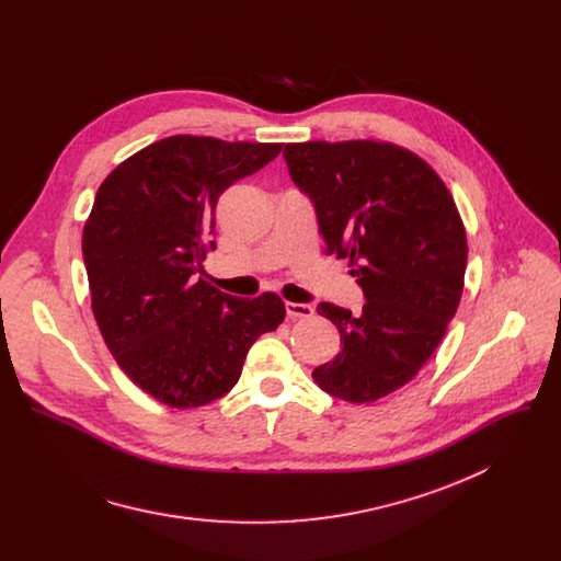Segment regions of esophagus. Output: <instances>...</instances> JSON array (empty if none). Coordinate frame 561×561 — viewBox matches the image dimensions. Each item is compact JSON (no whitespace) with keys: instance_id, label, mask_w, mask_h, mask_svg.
<instances>
[{"instance_id":"1","label":"esophagus","mask_w":561,"mask_h":561,"mask_svg":"<svg viewBox=\"0 0 561 561\" xmlns=\"http://www.w3.org/2000/svg\"><path fill=\"white\" fill-rule=\"evenodd\" d=\"M286 314L290 319H306V317H312L314 314V308L310 304H295V301H288L286 304Z\"/></svg>"}]
</instances>
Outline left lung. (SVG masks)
Wrapping results in <instances>:
<instances>
[{"instance_id": "1", "label": "left lung", "mask_w": 561, "mask_h": 561, "mask_svg": "<svg viewBox=\"0 0 561 561\" xmlns=\"http://www.w3.org/2000/svg\"><path fill=\"white\" fill-rule=\"evenodd\" d=\"M284 157L314 204L327 255L348 260L366 297L357 314L317 306L342 353L312 379L344 402H375L407 386L444 340L463 290V221L442 178L397 144L299 141Z\"/></svg>"}]
</instances>
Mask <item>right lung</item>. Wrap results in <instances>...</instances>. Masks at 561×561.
I'll return each instance as SVG.
<instances>
[{"label": "right lung", "mask_w": 561, "mask_h": 561, "mask_svg": "<svg viewBox=\"0 0 561 561\" xmlns=\"http://www.w3.org/2000/svg\"><path fill=\"white\" fill-rule=\"evenodd\" d=\"M279 150L173 135L124 159L95 195L82 234L95 322L130 381L171 409L226 394L255 340L284 322L275 293L239 299L197 277L219 195Z\"/></svg>", "instance_id": "obj_1"}]
</instances>
